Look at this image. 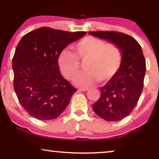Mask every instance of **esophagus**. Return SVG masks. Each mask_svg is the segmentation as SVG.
Wrapping results in <instances>:
<instances>
[{
	"label": "esophagus",
	"mask_w": 159,
	"mask_h": 159,
	"mask_svg": "<svg viewBox=\"0 0 159 159\" xmlns=\"http://www.w3.org/2000/svg\"><path fill=\"white\" fill-rule=\"evenodd\" d=\"M80 90H82V91H87V90H88V88H80Z\"/></svg>",
	"instance_id": "esophagus-1"
}]
</instances>
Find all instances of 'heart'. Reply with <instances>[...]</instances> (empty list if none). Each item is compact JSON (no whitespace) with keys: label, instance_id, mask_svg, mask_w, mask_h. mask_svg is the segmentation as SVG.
<instances>
[{"label":"heart","instance_id":"1","mask_svg":"<svg viewBox=\"0 0 159 159\" xmlns=\"http://www.w3.org/2000/svg\"><path fill=\"white\" fill-rule=\"evenodd\" d=\"M75 54L63 50L58 56V65L63 75L73 80L80 72V63H84L85 72L76 78L75 83L88 88L99 81L105 84L114 79L122 64V52L114 43L88 36L74 45Z\"/></svg>","mask_w":159,"mask_h":159}]
</instances>
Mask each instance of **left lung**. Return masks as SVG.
Listing matches in <instances>:
<instances>
[{
  "instance_id": "1",
  "label": "left lung",
  "mask_w": 159,
  "mask_h": 159,
  "mask_svg": "<svg viewBox=\"0 0 159 159\" xmlns=\"http://www.w3.org/2000/svg\"><path fill=\"white\" fill-rule=\"evenodd\" d=\"M89 33L117 45L122 52V64L118 74L101 88V97L93 105V111L104 120H121L132 111L142 93L146 70L142 48L135 39L122 32Z\"/></svg>"
}]
</instances>
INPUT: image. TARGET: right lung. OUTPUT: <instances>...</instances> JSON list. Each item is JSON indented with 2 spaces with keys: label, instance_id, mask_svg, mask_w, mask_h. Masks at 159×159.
<instances>
[{
  "label": "right lung",
  "instance_id": "1",
  "mask_svg": "<svg viewBox=\"0 0 159 159\" xmlns=\"http://www.w3.org/2000/svg\"><path fill=\"white\" fill-rule=\"evenodd\" d=\"M86 33L43 27L28 32L19 41L13 57L14 88L30 116L51 120L69 105L77 89L61 74L58 56L67 45Z\"/></svg>",
  "mask_w": 159,
  "mask_h": 159
}]
</instances>
